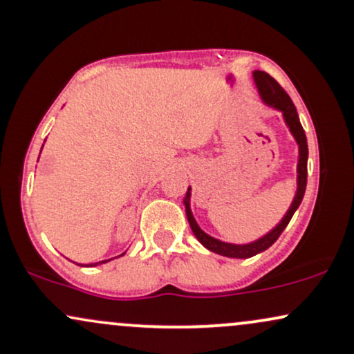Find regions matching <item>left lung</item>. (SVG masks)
Instances as JSON below:
<instances>
[{
  "instance_id": "1",
  "label": "left lung",
  "mask_w": 354,
  "mask_h": 354,
  "mask_svg": "<svg viewBox=\"0 0 354 354\" xmlns=\"http://www.w3.org/2000/svg\"><path fill=\"white\" fill-rule=\"evenodd\" d=\"M253 76H254V83L259 89V95H261L263 101L268 104H271L273 108L279 109V111H283L284 121H286V124L290 126V131L293 133L295 140L298 141V146H299L298 189H296V196H295L293 203H291L290 209H288V213L284 214L281 223H279L274 230H271L270 233L265 234V236L256 239V241L250 243V245H231V243H223V241H219V239L211 238L209 234H206L205 231L198 226V223L194 221L193 213H191V209H189L191 188L188 186V191H186V196H185V200H183V203H185V206H186V216H188L189 226H191V230H193L194 236L198 238V241H200L203 246L208 248L209 251H213V253H218V254H223V256H228V258H251V256L261 253V251L268 250V248L273 245L276 239L279 238V234H281L284 228L288 226V223L291 221L295 211L298 209L299 205H301L304 191H306V181H308L306 135H304L303 126H301V123H299V118H298V113H296L293 101H291L290 96H288V93L281 88V84H279L278 81L273 78V76L268 75V73L254 71Z\"/></svg>"
}]
</instances>
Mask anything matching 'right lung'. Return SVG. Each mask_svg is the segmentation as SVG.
I'll use <instances>...</instances> for the list:
<instances>
[{"instance_id": "right-lung-1", "label": "right lung", "mask_w": 354, "mask_h": 354, "mask_svg": "<svg viewBox=\"0 0 354 354\" xmlns=\"http://www.w3.org/2000/svg\"><path fill=\"white\" fill-rule=\"evenodd\" d=\"M123 256V254H121ZM106 261H109V259H104V261H100V263H95V265H91V266H96V265H101V263H106Z\"/></svg>"}]
</instances>
